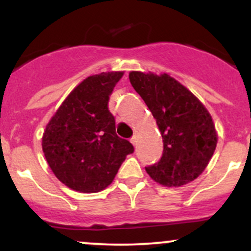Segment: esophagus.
Masks as SVG:
<instances>
[{
	"label": "esophagus",
	"instance_id": "34e87169",
	"mask_svg": "<svg viewBox=\"0 0 251 251\" xmlns=\"http://www.w3.org/2000/svg\"><path fill=\"white\" fill-rule=\"evenodd\" d=\"M137 142H138V137L137 135H133V137L131 138V143L133 144V146H137Z\"/></svg>",
	"mask_w": 251,
	"mask_h": 251
}]
</instances>
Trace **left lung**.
I'll list each match as a JSON object with an SVG mask.
<instances>
[{
  "instance_id": "obj_1",
  "label": "left lung",
  "mask_w": 251,
  "mask_h": 251,
  "mask_svg": "<svg viewBox=\"0 0 251 251\" xmlns=\"http://www.w3.org/2000/svg\"><path fill=\"white\" fill-rule=\"evenodd\" d=\"M128 77L163 137L162 158L145 168L146 172L169 188L196 179L205 170L217 145V133L208 109L168 74L131 72Z\"/></svg>"
}]
</instances>
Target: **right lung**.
<instances>
[{"mask_svg": "<svg viewBox=\"0 0 251 251\" xmlns=\"http://www.w3.org/2000/svg\"><path fill=\"white\" fill-rule=\"evenodd\" d=\"M124 72L86 77L46 126L42 150L60 181L79 192H99L116 177L133 145L116 133L109 96Z\"/></svg>", "mask_w": 251, "mask_h": 251, "instance_id": "add662e5", "label": "right lung"}]
</instances>
